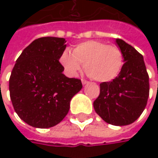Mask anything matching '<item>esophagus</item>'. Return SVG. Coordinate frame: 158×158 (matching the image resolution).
<instances>
[{"instance_id":"34e87169","label":"esophagus","mask_w":158,"mask_h":158,"mask_svg":"<svg viewBox=\"0 0 158 158\" xmlns=\"http://www.w3.org/2000/svg\"><path fill=\"white\" fill-rule=\"evenodd\" d=\"M82 83L83 84V85H85V84H87V83H89L88 81H86V80H84V79H82Z\"/></svg>"}]
</instances>
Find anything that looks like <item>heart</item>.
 Returning <instances> with one entry per match:
<instances>
[{
  "mask_svg": "<svg viewBox=\"0 0 158 158\" xmlns=\"http://www.w3.org/2000/svg\"><path fill=\"white\" fill-rule=\"evenodd\" d=\"M60 62L65 72L75 76L82 64L88 74L98 82H110L116 78L124 65V56L116 45H107L99 40H88L78 44L72 53L64 51Z\"/></svg>",
  "mask_w": 158,
  "mask_h": 158,
  "instance_id": "obj_1",
  "label": "heart"
}]
</instances>
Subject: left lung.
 Returning <instances> with one entry per match:
<instances>
[{"mask_svg": "<svg viewBox=\"0 0 158 158\" xmlns=\"http://www.w3.org/2000/svg\"><path fill=\"white\" fill-rule=\"evenodd\" d=\"M116 43L125 63L118 76L100 83V94L94 101L95 112L106 123L126 126L135 122L144 111L149 95V75L143 55L124 40Z\"/></svg>", "mask_w": 158, "mask_h": 158, "instance_id": "obj_1", "label": "left lung"}]
</instances>
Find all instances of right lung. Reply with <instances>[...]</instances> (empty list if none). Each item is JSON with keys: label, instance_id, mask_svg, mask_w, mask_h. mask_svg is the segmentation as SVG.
<instances>
[{"label": "right lung", "instance_id": "obj_1", "mask_svg": "<svg viewBox=\"0 0 158 158\" xmlns=\"http://www.w3.org/2000/svg\"><path fill=\"white\" fill-rule=\"evenodd\" d=\"M63 38L43 37L23 51L9 77L15 112L28 125L48 128L68 114L70 100L82 88L80 79L62 74L59 61L67 45Z\"/></svg>", "mask_w": 158, "mask_h": 158}]
</instances>
